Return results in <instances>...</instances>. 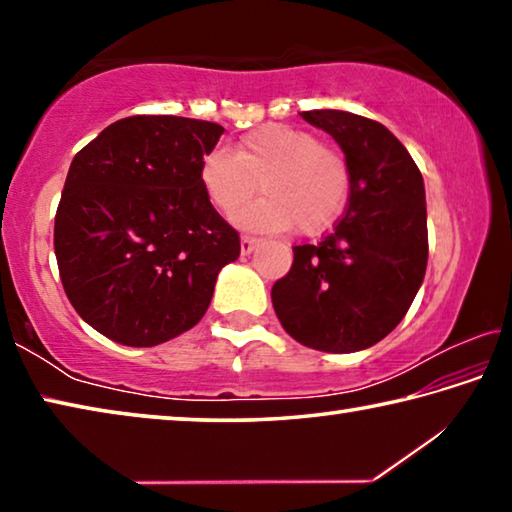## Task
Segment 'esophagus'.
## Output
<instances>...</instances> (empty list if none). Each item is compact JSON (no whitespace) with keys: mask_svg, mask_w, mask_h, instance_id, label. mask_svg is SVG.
Masks as SVG:
<instances>
[{"mask_svg":"<svg viewBox=\"0 0 512 512\" xmlns=\"http://www.w3.org/2000/svg\"><path fill=\"white\" fill-rule=\"evenodd\" d=\"M257 244H259V239H257V237L241 235V255H250V253H253Z\"/></svg>","mask_w":512,"mask_h":512,"instance_id":"esophagus-1","label":"esophagus"}]
</instances>
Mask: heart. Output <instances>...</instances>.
<instances>
[{
	"mask_svg": "<svg viewBox=\"0 0 512 512\" xmlns=\"http://www.w3.org/2000/svg\"><path fill=\"white\" fill-rule=\"evenodd\" d=\"M201 187L216 212L235 214L257 185L264 196L235 221L246 230L316 235L332 225L350 196V164L334 146L302 128L266 124L241 137L235 153L212 151L201 162Z\"/></svg>",
	"mask_w": 512,
	"mask_h": 512,
	"instance_id": "heart-1",
	"label": "heart"
}]
</instances>
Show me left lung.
Segmentation results:
<instances>
[{"label":"left lung","mask_w":512,"mask_h":512,"mask_svg":"<svg viewBox=\"0 0 512 512\" xmlns=\"http://www.w3.org/2000/svg\"><path fill=\"white\" fill-rule=\"evenodd\" d=\"M341 146L350 164L348 210L320 244L293 248L273 284L277 318L298 343L348 354L400 325L427 271L422 173L379 121L343 110L300 112Z\"/></svg>","instance_id":"obj_1"}]
</instances>
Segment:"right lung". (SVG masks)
Segmentation results:
<instances>
[{"instance_id": "obj_1", "label": "right lung", "mask_w": 512, "mask_h": 512, "mask_svg": "<svg viewBox=\"0 0 512 512\" xmlns=\"http://www.w3.org/2000/svg\"><path fill=\"white\" fill-rule=\"evenodd\" d=\"M223 135L212 121L135 115L74 155L54 248L69 302L110 341L151 348L192 329L239 235L201 187Z\"/></svg>"}]
</instances>
